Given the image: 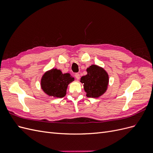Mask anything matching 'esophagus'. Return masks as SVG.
Segmentation results:
<instances>
[{
    "label": "esophagus",
    "instance_id": "1",
    "mask_svg": "<svg viewBox=\"0 0 153 153\" xmlns=\"http://www.w3.org/2000/svg\"><path fill=\"white\" fill-rule=\"evenodd\" d=\"M75 78H76V79L78 80L80 79V74L79 73H76L75 74Z\"/></svg>",
    "mask_w": 153,
    "mask_h": 153
}]
</instances>
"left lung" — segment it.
<instances>
[{
    "instance_id": "8db88e82",
    "label": "left lung",
    "mask_w": 153,
    "mask_h": 153,
    "mask_svg": "<svg viewBox=\"0 0 153 153\" xmlns=\"http://www.w3.org/2000/svg\"><path fill=\"white\" fill-rule=\"evenodd\" d=\"M87 74L82 76L80 82L84 84L86 96L89 98H99L107 90L109 76L107 72L100 66L92 64L87 68Z\"/></svg>"
}]
</instances>
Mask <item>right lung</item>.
I'll list each match as a JSON object with an SVG mask.
<instances>
[{
	"label": "right lung",
	"instance_id": "obj_1",
	"mask_svg": "<svg viewBox=\"0 0 153 153\" xmlns=\"http://www.w3.org/2000/svg\"><path fill=\"white\" fill-rule=\"evenodd\" d=\"M75 80L69 73L63 74L56 68L46 71L41 79V87L45 94L53 98H62L66 94L68 85Z\"/></svg>",
	"mask_w": 153,
	"mask_h": 153
}]
</instances>
